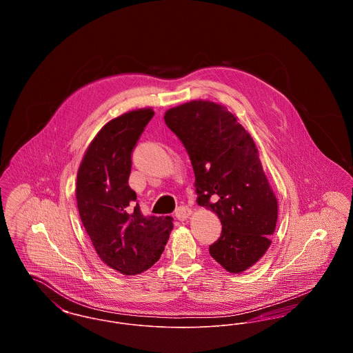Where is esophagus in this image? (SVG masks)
<instances>
[{
	"label": "esophagus",
	"instance_id": "esophagus-1",
	"mask_svg": "<svg viewBox=\"0 0 353 353\" xmlns=\"http://www.w3.org/2000/svg\"><path fill=\"white\" fill-rule=\"evenodd\" d=\"M190 214H192V210H190L188 206H179V208L176 209V213H174L176 219H180V221H184V219H188Z\"/></svg>",
	"mask_w": 353,
	"mask_h": 353
}]
</instances>
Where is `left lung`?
<instances>
[{"instance_id":"1","label":"left lung","mask_w":353,"mask_h":353,"mask_svg":"<svg viewBox=\"0 0 353 353\" xmlns=\"http://www.w3.org/2000/svg\"><path fill=\"white\" fill-rule=\"evenodd\" d=\"M164 120L189 154L197 203L221 221L210 255L233 274L252 268L268 252L278 219V201L252 136L226 107L213 101L173 107Z\"/></svg>"}]
</instances>
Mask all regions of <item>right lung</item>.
I'll return each mask as SVG.
<instances>
[{
    "label": "right lung",
    "mask_w": 353,
    "mask_h": 353,
    "mask_svg": "<svg viewBox=\"0 0 353 353\" xmlns=\"http://www.w3.org/2000/svg\"><path fill=\"white\" fill-rule=\"evenodd\" d=\"M152 108L108 121L84 153L77 176V202L84 229L101 261L124 275L152 268L161 256L173 219L143 216L128 185L132 151Z\"/></svg>",
    "instance_id": "add662e5"
}]
</instances>
